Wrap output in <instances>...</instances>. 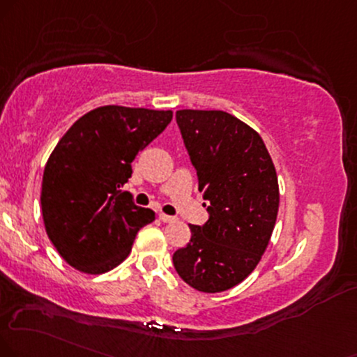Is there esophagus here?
<instances>
[{"label": "esophagus", "mask_w": 357, "mask_h": 357, "mask_svg": "<svg viewBox=\"0 0 357 357\" xmlns=\"http://www.w3.org/2000/svg\"><path fill=\"white\" fill-rule=\"evenodd\" d=\"M158 218H160V222H164V223H172V222H175V217H172V215H165V213H160L158 215Z\"/></svg>", "instance_id": "1"}]
</instances>
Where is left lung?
Returning <instances> with one entry per match:
<instances>
[{"label":"left lung","mask_w":357,"mask_h":357,"mask_svg":"<svg viewBox=\"0 0 357 357\" xmlns=\"http://www.w3.org/2000/svg\"><path fill=\"white\" fill-rule=\"evenodd\" d=\"M206 200L208 220L174 253L178 276L204 293L233 288L255 270L275 228L280 192L265 144L252 127L223 111L175 112Z\"/></svg>","instance_id":"1"}]
</instances>
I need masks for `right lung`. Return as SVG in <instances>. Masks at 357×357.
<instances>
[{"instance_id": "1", "label": "right lung", "mask_w": 357, "mask_h": 357, "mask_svg": "<svg viewBox=\"0 0 357 357\" xmlns=\"http://www.w3.org/2000/svg\"><path fill=\"white\" fill-rule=\"evenodd\" d=\"M172 111L104 105L77 119L44 167L47 236L69 265L99 275L122 263L137 231L155 220L122 192L132 160L172 121Z\"/></svg>"}]
</instances>
